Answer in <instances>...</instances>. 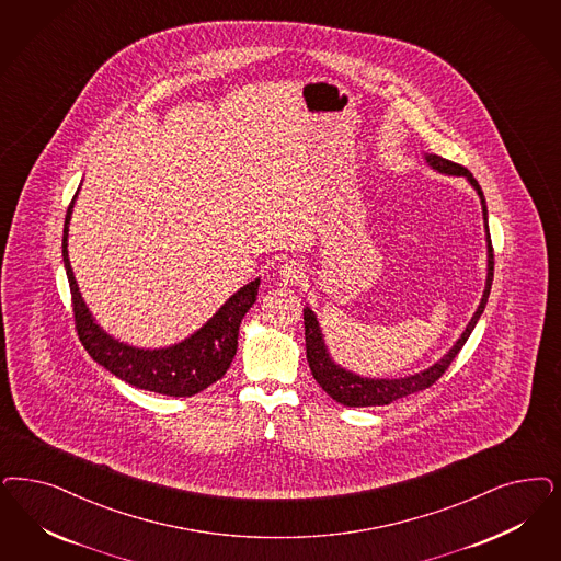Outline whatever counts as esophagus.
<instances>
[{"label":"esophagus","instance_id":"esophagus-1","mask_svg":"<svg viewBox=\"0 0 561 561\" xmlns=\"http://www.w3.org/2000/svg\"><path fill=\"white\" fill-rule=\"evenodd\" d=\"M277 273H279V277H282V282H284L286 286H298V284H302V279L307 277L302 265L296 263V261H286Z\"/></svg>","mask_w":561,"mask_h":561}]
</instances>
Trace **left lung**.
I'll use <instances>...</instances> for the list:
<instances>
[{
    "instance_id": "obj_1",
    "label": "left lung",
    "mask_w": 561,
    "mask_h": 561,
    "mask_svg": "<svg viewBox=\"0 0 561 561\" xmlns=\"http://www.w3.org/2000/svg\"><path fill=\"white\" fill-rule=\"evenodd\" d=\"M425 161L428 163V168H433L439 174L466 178V182L477 191L479 198H481L484 242H486V279H484L481 302H479L472 319L468 321V325L463 329L462 335L456 340V344L447 350L435 365L423 368L419 373L407 375V377H363V375H358L350 368L337 365L333 360V356L329 354L325 335H323V329H321V323H319L314 310L307 305L305 307V340H307V360H309L310 373H312L314 381L323 387L325 393L331 396L337 404L350 408L387 407L396 400L407 398L410 393H416V391H423L426 387L433 386L444 375L445 368L449 367V363L458 356V352L462 350L466 340L470 337L472 329L477 328L484 307H486L489 291H491V284H493V265L495 263H493V247H491V236H489V217H486L483 191H481L479 182L462 165L451 163L439 154L425 153Z\"/></svg>"
}]
</instances>
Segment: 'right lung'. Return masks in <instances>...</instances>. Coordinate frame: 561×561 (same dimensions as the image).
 <instances>
[{
    "mask_svg": "<svg viewBox=\"0 0 561 561\" xmlns=\"http://www.w3.org/2000/svg\"><path fill=\"white\" fill-rule=\"evenodd\" d=\"M77 196L78 193L66 213L61 256L72 291L78 337L91 358L130 386L172 398H191L219 381L232 365L238 350L240 323L256 300L261 277L233 291L203 328L196 329L178 344L165 348H138L119 342L95 321L78 290L77 277L70 265L68 228Z\"/></svg>",
    "mask_w": 561,
    "mask_h": 561,
    "instance_id": "right-lung-1",
    "label": "right lung"
}]
</instances>
